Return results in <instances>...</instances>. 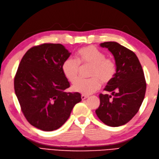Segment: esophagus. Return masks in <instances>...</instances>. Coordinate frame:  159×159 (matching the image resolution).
Wrapping results in <instances>:
<instances>
[{"label":"esophagus","instance_id":"34e87169","mask_svg":"<svg viewBox=\"0 0 159 159\" xmlns=\"http://www.w3.org/2000/svg\"><path fill=\"white\" fill-rule=\"evenodd\" d=\"M88 98H89V96H85V95H83V94L81 96V98H82V99H83V100H84V99H85Z\"/></svg>","mask_w":159,"mask_h":159}]
</instances>
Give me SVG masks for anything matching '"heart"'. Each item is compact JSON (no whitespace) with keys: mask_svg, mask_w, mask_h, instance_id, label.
<instances>
[{"mask_svg":"<svg viewBox=\"0 0 159 159\" xmlns=\"http://www.w3.org/2000/svg\"><path fill=\"white\" fill-rule=\"evenodd\" d=\"M78 61L72 57L67 58L62 64V71L65 76L70 82L75 83L78 79L80 70V63L83 66H91L90 80L79 79L73 86V90L90 95L98 90L102 86V82L107 84L112 80L116 73V64L111 58H106L102 52L93 46H88L80 48L77 54Z\"/></svg>","mask_w":159,"mask_h":159,"instance_id":"obj_1","label":"heart"}]
</instances>
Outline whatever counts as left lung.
<instances>
[{
  "mask_svg": "<svg viewBox=\"0 0 159 159\" xmlns=\"http://www.w3.org/2000/svg\"><path fill=\"white\" fill-rule=\"evenodd\" d=\"M100 46L113 55L116 73L104 89L111 95L99 94L100 105L96 113L106 125L120 126L130 121L142 105L146 91L144 73L138 57L130 50L116 42H105Z\"/></svg>",
  "mask_w": 159,
  "mask_h": 159,
  "instance_id": "1",
  "label": "left lung"
}]
</instances>
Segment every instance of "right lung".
<instances>
[{
	"label": "right lung",
	"mask_w": 159,
	"mask_h": 159,
	"mask_svg": "<svg viewBox=\"0 0 159 159\" xmlns=\"http://www.w3.org/2000/svg\"><path fill=\"white\" fill-rule=\"evenodd\" d=\"M70 55L61 44H43L29 49L17 69L14 90L21 111L41 130L60 128L82 100L79 92H64L70 84L61 67Z\"/></svg>",
	"instance_id": "obj_1"
}]
</instances>
